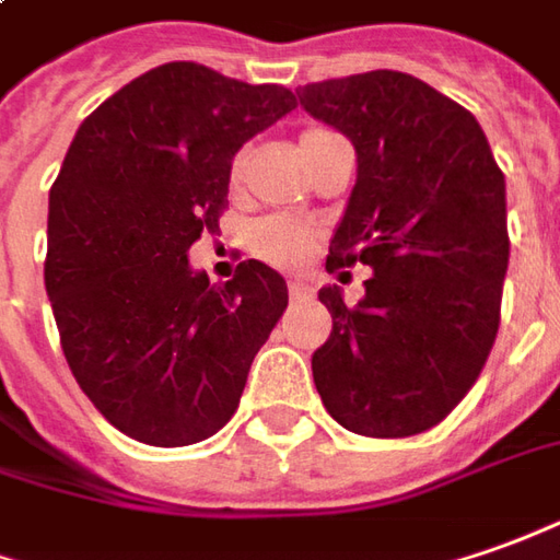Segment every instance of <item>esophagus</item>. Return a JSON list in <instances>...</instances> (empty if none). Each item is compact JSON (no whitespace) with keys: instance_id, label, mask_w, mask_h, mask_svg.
Masks as SVG:
<instances>
[{"instance_id":"1","label":"esophagus","mask_w":560,"mask_h":560,"mask_svg":"<svg viewBox=\"0 0 560 560\" xmlns=\"http://www.w3.org/2000/svg\"><path fill=\"white\" fill-rule=\"evenodd\" d=\"M288 294L294 303H306L312 296V288L310 284H303V281H288Z\"/></svg>"}]
</instances>
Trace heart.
Listing matches in <instances>:
<instances>
[{"label": "heart", "mask_w": 560, "mask_h": 560, "mask_svg": "<svg viewBox=\"0 0 560 560\" xmlns=\"http://www.w3.org/2000/svg\"><path fill=\"white\" fill-rule=\"evenodd\" d=\"M325 128H310L303 131L300 137V155L306 150H312L315 140H322ZM245 162H248V150H238L232 155L230 162V184L235 186L242 180L245 174ZM318 242V226L310 223V220H300V217H288V214H269L260 217L248 232V245L250 250L272 266H300L315 248Z\"/></svg>", "instance_id": "obj_1"}]
</instances>
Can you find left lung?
I'll use <instances>...</instances> for the list:
<instances>
[{
	"instance_id": "1",
	"label": "left lung",
	"mask_w": 560,
	"mask_h": 560,
	"mask_svg": "<svg viewBox=\"0 0 560 560\" xmlns=\"http://www.w3.org/2000/svg\"><path fill=\"white\" fill-rule=\"evenodd\" d=\"M296 97L359 155L325 266L374 269L355 306L318 291L334 328L312 355L315 389L355 435H420L466 398L500 330L503 171L469 109L408 72L312 82Z\"/></svg>"
}]
</instances>
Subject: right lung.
<instances>
[{
    "label": "right lung",
    "mask_w": 560,
    "mask_h": 560,
    "mask_svg": "<svg viewBox=\"0 0 560 560\" xmlns=\"http://www.w3.org/2000/svg\"><path fill=\"white\" fill-rule=\"evenodd\" d=\"M294 106L284 85L174 60L72 137L48 196L45 291L75 383L128 439L186 447L238 408L288 284L260 260L211 284L186 250L220 230L232 155Z\"/></svg>",
    "instance_id": "obj_1"
}]
</instances>
